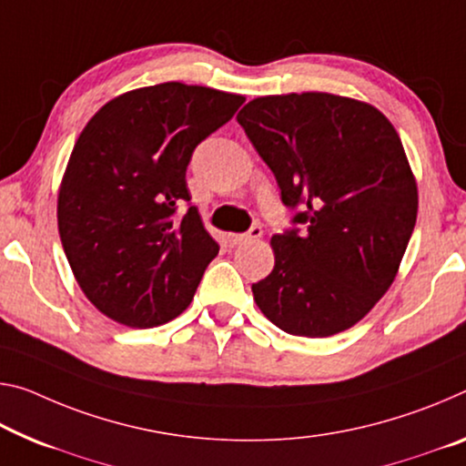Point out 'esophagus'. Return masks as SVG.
Segmentation results:
<instances>
[{
	"label": "esophagus",
	"instance_id": "1",
	"mask_svg": "<svg viewBox=\"0 0 466 466\" xmlns=\"http://www.w3.org/2000/svg\"><path fill=\"white\" fill-rule=\"evenodd\" d=\"M263 234V228L261 226H253L248 232L245 234H228V245L236 247V245H242V242L247 240H255V238H261Z\"/></svg>",
	"mask_w": 466,
	"mask_h": 466
}]
</instances>
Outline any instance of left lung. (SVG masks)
<instances>
[{"label":"left lung","mask_w":466,"mask_h":466,"mask_svg":"<svg viewBox=\"0 0 466 466\" xmlns=\"http://www.w3.org/2000/svg\"><path fill=\"white\" fill-rule=\"evenodd\" d=\"M236 120L276 176L292 228L257 307L292 336L328 338L371 311L400 268L417 221V182L380 109L329 93L248 101Z\"/></svg>","instance_id":"8db88e82"}]
</instances>
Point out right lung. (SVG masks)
I'll return each instance as SVG.
<instances>
[{
	"label": "right lung",
	"mask_w": 466,
	"mask_h": 466,
	"mask_svg": "<svg viewBox=\"0 0 466 466\" xmlns=\"http://www.w3.org/2000/svg\"><path fill=\"white\" fill-rule=\"evenodd\" d=\"M242 103V95L164 83L106 103L80 132L57 228L78 286L109 319L153 328L190 305L219 247L190 203L187 167Z\"/></svg>",
	"instance_id": "add662e5"
}]
</instances>
